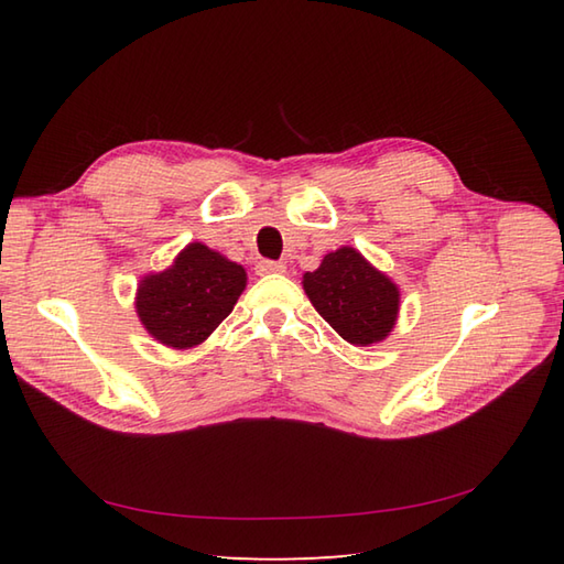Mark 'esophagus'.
<instances>
[{
	"label": "esophagus",
	"mask_w": 564,
	"mask_h": 564,
	"mask_svg": "<svg viewBox=\"0 0 564 564\" xmlns=\"http://www.w3.org/2000/svg\"><path fill=\"white\" fill-rule=\"evenodd\" d=\"M285 271V263L283 261H269L263 259L257 263V273L259 275H269V273H283Z\"/></svg>",
	"instance_id": "34e87169"
}]
</instances>
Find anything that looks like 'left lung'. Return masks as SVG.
I'll return each instance as SVG.
<instances>
[{
	"instance_id": "left-lung-1",
	"label": "left lung",
	"mask_w": 564,
	"mask_h": 564,
	"mask_svg": "<svg viewBox=\"0 0 564 564\" xmlns=\"http://www.w3.org/2000/svg\"><path fill=\"white\" fill-rule=\"evenodd\" d=\"M303 291L329 327L354 346L386 341L400 317V285L361 251L339 247L303 275Z\"/></svg>"
}]
</instances>
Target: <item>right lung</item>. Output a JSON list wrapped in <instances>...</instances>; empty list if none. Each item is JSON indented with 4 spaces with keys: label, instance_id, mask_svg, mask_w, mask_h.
<instances>
[{
    "label": "right lung",
    "instance_id": "right-lung-1",
    "mask_svg": "<svg viewBox=\"0 0 564 564\" xmlns=\"http://www.w3.org/2000/svg\"><path fill=\"white\" fill-rule=\"evenodd\" d=\"M245 289L242 263L203 242H191L170 267L142 275L135 313L154 341L170 349H194L232 313Z\"/></svg>",
    "mask_w": 564,
    "mask_h": 564
}]
</instances>
